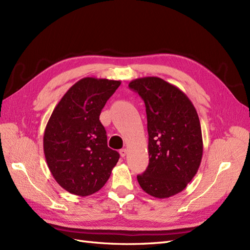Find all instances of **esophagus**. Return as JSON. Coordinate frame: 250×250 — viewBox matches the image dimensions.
<instances>
[{
  "mask_svg": "<svg viewBox=\"0 0 250 250\" xmlns=\"http://www.w3.org/2000/svg\"><path fill=\"white\" fill-rule=\"evenodd\" d=\"M126 154H127V150H126L125 148H124V149H121V150H120V155H121V156L124 157Z\"/></svg>",
  "mask_w": 250,
  "mask_h": 250,
  "instance_id": "esophagus-1",
  "label": "esophagus"
}]
</instances>
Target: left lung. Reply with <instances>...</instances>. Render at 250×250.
<instances>
[{"mask_svg": "<svg viewBox=\"0 0 250 250\" xmlns=\"http://www.w3.org/2000/svg\"><path fill=\"white\" fill-rule=\"evenodd\" d=\"M129 87L145 103L149 135V165L138 181L147 194L169 198L199 169L203 143L197 111L184 92L162 78L134 79Z\"/></svg>", "mask_w": 250, "mask_h": 250, "instance_id": "obj_1", "label": "left lung"}]
</instances>
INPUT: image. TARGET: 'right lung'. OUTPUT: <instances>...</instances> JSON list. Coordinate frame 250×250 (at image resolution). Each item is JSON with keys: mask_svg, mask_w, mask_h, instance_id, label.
Segmentation results:
<instances>
[{"mask_svg": "<svg viewBox=\"0 0 250 250\" xmlns=\"http://www.w3.org/2000/svg\"><path fill=\"white\" fill-rule=\"evenodd\" d=\"M121 81L85 77L58 102L43 134L50 172L65 191L78 196L98 192L106 184L120 154L108 148L99 117Z\"/></svg>", "mask_w": 250, "mask_h": 250, "instance_id": "right-lung-1", "label": "right lung"}]
</instances>
